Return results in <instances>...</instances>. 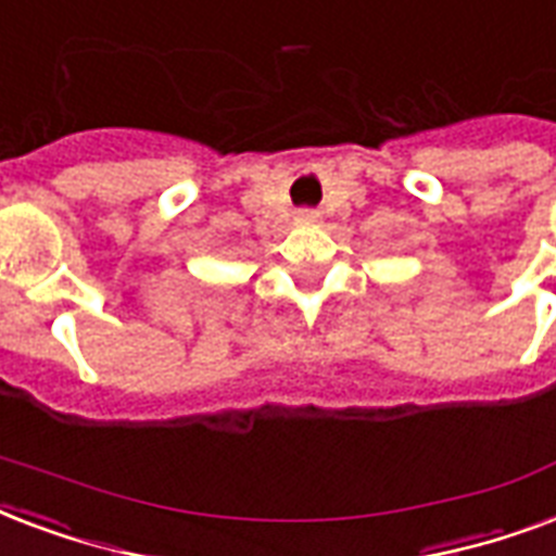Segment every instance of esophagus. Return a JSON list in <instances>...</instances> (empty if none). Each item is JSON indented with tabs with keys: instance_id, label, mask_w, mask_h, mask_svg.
Returning <instances> with one entry per match:
<instances>
[{
	"instance_id": "obj_1",
	"label": "esophagus",
	"mask_w": 556,
	"mask_h": 556,
	"mask_svg": "<svg viewBox=\"0 0 556 556\" xmlns=\"http://www.w3.org/2000/svg\"><path fill=\"white\" fill-rule=\"evenodd\" d=\"M317 218H320V213H317V210H312V207H300L294 213V222H300V225H314Z\"/></svg>"
}]
</instances>
